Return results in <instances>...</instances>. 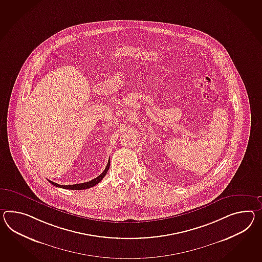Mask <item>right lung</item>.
<instances>
[{
	"label": "right lung",
	"instance_id": "add662e5",
	"mask_svg": "<svg viewBox=\"0 0 262 262\" xmlns=\"http://www.w3.org/2000/svg\"><path fill=\"white\" fill-rule=\"evenodd\" d=\"M108 167H110V161H108V165L106 166V168L104 169V171H103L98 177H96V178L94 179V180H91L90 182H86V183H82V184H77V185H58L57 183H54V182H52V181H49L50 183H51L52 185H55V186H57V187H61V188H65V189H73V190H81V189H87V188H90V187H93V186H95V185H97L98 183H100V181L102 180L104 177H105V175L107 174L108 170Z\"/></svg>",
	"mask_w": 262,
	"mask_h": 262
}]
</instances>
